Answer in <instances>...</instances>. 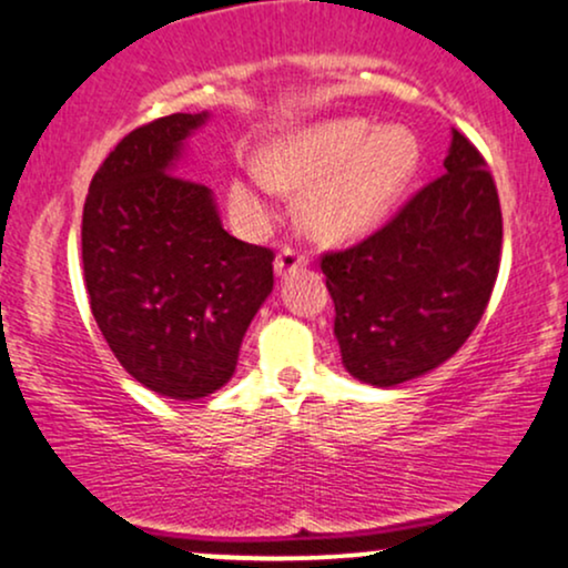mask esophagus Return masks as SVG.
Returning <instances> with one entry per match:
<instances>
[{
	"mask_svg": "<svg viewBox=\"0 0 568 568\" xmlns=\"http://www.w3.org/2000/svg\"><path fill=\"white\" fill-rule=\"evenodd\" d=\"M306 264H310V258H306L302 251L283 248L277 254V258H275V272H277V277H288L296 270H304Z\"/></svg>",
	"mask_w": 568,
	"mask_h": 568,
	"instance_id": "1",
	"label": "esophagus"
}]
</instances>
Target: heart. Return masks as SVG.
I'll return each mask as SVG.
<instances>
[{
    "label": "heart",
    "instance_id": "heart-1",
    "mask_svg": "<svg viewBox=\"0 0 568 568\" xmlns=\"http://www.w3.org/2000/svg\"><path fill=\"white\" fill-rule=\"evenodd\" d=\"M418 163L420 145L407 126L375 129L344 115L266 148L262 172L254 169L232 182L230 203L251 227H264L277 190L306 189L298 216L314 241H357L384 224Z\"/></svg>",
    "mask_w": 568,
    "mask_h": 568
}]
</instances>
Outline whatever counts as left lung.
<instances>
[{
    "instance_id": "1",
    "label": "left lung",
    "mask_w": 568,
    "mask_h": 568,
    "mask_svg": "<svg viewBox=\"0 0 568 568\" xmlns=\"http://www.w3.org/2000/svg\"><path fill=\"white\" fill-rule=\"evenodd\" d=\"M500 248L495 180L479 150L453 129L439 180L367 241L323 256L346 371L388 388L447 362L487 310Z\"/></svg>"
}]
</instances>
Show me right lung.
Wrapping results in <instances>:
<instances>
[{
  "mask_svg": "<svg viewBox=\"0 0 568 568\" xmlns=\"http://www.w3.org/2000/svg\"><path fill=\"white\" fill-rule=\"evenodd\" d=\"M209 113L129 132L89 184L81 258L94 323L124 371L169 399L232 378L243 336L272 293V251L222 227L206 184L176 176Z\"/></svg>",
  "mask_w": 568,
  "mask_h": 568,
  "instance_id": "add662e5",
  "label": "right lung"
}]
</instances>
